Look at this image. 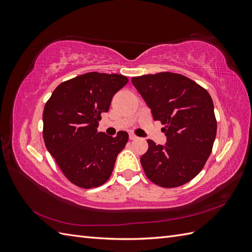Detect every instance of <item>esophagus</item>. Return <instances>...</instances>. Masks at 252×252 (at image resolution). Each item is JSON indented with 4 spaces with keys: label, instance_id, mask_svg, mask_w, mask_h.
I'll list each match as a JSON object with an SVG mask.
<instances>
[{
    "label": "esophagus",
    "instance_id": "obj_1",
    "mask_svg": "<svg viewBox=\"0 0 252 252\" xmlns=\"http://www.w3.org/2000/svg\"><path fill=\"white\" fill-rule=\"evenodd\" d=\"M129 139H130V140H135V139H138V136H136L133 132H130V133H129Z\"/></svg>",
    "mask_w": 252,
    "mask_h": 252
}]
</instances>
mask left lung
<instances>
[{
  "instance_id": "1",
  "label": "left lung",
  "mask_w": 252,
  "mask_h": 252,
  "mask_svg": "<svg viewBox=\"0 0 252 252\" xmlns=\"http://www.w3.org/2000/svg\"><path fill=\"white\" fill-rule=\"evenodd\" d=\"M131 82L165 125V145L148 140L141 157L147 178L165 188L184 185L200 173L217 135L213 102L207 90L185 75L159 72L134 77Z\"/></svg>"
}]
</instances>
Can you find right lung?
I'll return each mask as SVG.
<instances>
[{
	"label": "right lung",
	"instance_id": "add662e5",
	"mask_svg": "<svg viewBox=\"0 0 252 252\" xmlns=\"http://www.w3.org/2000/svg\"><path fill=\"white\" fill-rule=\"evenodd\" d=\"M128 83L125 75L88 72L61 83L44 107L43 138L65 177L82 188L103 185L113 170L128 133L98 132L101 113Z\"/></svg>",
	"mask_w": 252,
	"mask_h": 252
}]
</instances>
